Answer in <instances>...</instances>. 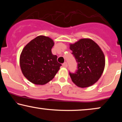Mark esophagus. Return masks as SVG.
Segmentation results:
<instances>
[{
  "instance_id": "esophagus-1",
  "label": "esophagus",
  "mask_w": 122,
  "mask_h": 122,
  "mask_svg": "<svg viewBox=\"0 0 122 122\" xmlns=\"http://www.w3.org/2000/svg\"><path fill=\"white\" fill-rule=\"evenodd\" d=\"M63 67H64V68H67V66H68L67 63H66V62H65V63H63Z\"/></svg>"
}]
</instances>
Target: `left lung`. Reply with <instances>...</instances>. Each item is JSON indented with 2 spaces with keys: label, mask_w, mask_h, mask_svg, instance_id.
Instances as JSON below:
<instances>
[{
  "label": "left lung",
  "mask_w": 122,
  "mask_h": 122,
  "mask_svg": "<svg viewBox=\"0 0 122 122\" xmlns=\"http://www.w3.org/2000/svg\"><path fill=\"white\" fill-rule=\"evenodd\" d=\"M70 49L78 63V70L69 73L71 81L79 87L92 86L102 74L105 67V56L97 43L91 39H81L70 44Z\"/></svg>",
  "instance_id": "1"
}]
</instances>
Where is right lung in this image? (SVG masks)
<instances>
[{
	"label": "right lung",
	"mask_w": 122,
	"mask_h": 122,
	"mask_svg": "<svg viewBox=\"0 0 122 122\" xmlns=\"http://www.w3.org/2000/svg\"><path fill=\"white\" fill-rule=\"evenodd\" d=\"M54 45L51 38L39 36L25 46L20 56V66L24 76L36 85H44L52 80L61 64L51 53Z\"/></svg>",
	"instance_id": "obj_1"
}]
</instances>
